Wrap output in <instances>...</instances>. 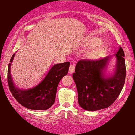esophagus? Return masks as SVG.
I'll return each mask as SVG.
<instances>
[{
	"mask_svg": "<svg viewBox=\"0 0 135 135\" xmlns=\"http://www.w3.org/2000/svg\"><path fill=\"white\" fill-rule=\"evenodd\" d=\"M74 70H75V66H74V65H73V64L70 65V67H69L70 73H73L74 71Z\"/></svg>",
	"mask_w": 135,
	"mask_h": 135,
	"instance_id": "1",
	"label": "esophagus"
}]
</instances>
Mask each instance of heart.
<instances>
[{
  "mask_svg": "<svg viewBox=\"0 0 135 135\" xmlns=\"http://www.w3.org/2000/svg\"><path fill=\"white\" fill-rule=\"evenodd\" d=\"M95 44V42H94V43H93V44Z\"/></svg>",
  "mask_w": 135,
  "mask_h": 135,
  "instance_id": "1",
  "label": "heart"
}]
</instances>
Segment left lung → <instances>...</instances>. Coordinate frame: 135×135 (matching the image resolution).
I'll list each match as a JSON object with an SVG mask.
<instances>
[{
	"label": "left lung",
	"mask_w": 135,
	"mask_h": 135,
	"mask_svg": "<svg viewBox=\"0 0 135 135\" xmlns=\"http://www.w3.org/2000/svg\"><path fill=\"white\" fill-rule=\"evenodd\" d=\"M117 64L112 77L104 78L103 70L108 57L97 59H80L77 63L73 78L78 93V103L83 109L94 111L110 106L118 97L126 75L124 53L119 47Z\"/></svg>",
	"instance_id": "1"
}]
</instances>
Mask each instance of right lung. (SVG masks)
I'll list each match as a JSON object with an SVG mask.
<instances>
[{
	"instance_id": "1",
	"label": "right lung",
	"mask_w": 135,
	"mask_h": 135,
	"mask_svg": "<svg viewBox=\"0 0 135 135\" xmlns=\"http://www.w3.org/2000/svg\"><path fill=\"white\" fill-rule=\"evenodd\" d=\"M14 55L10 59L12 62ZM70 62L53 65L46 78L37 86L27 90L21 91L15 86L10 73L11 63L8 68V83L11 93L23 106L32 110H47L55 103L57 87L60 80L67 75Z\"/></svg>"
}]
</instances>
